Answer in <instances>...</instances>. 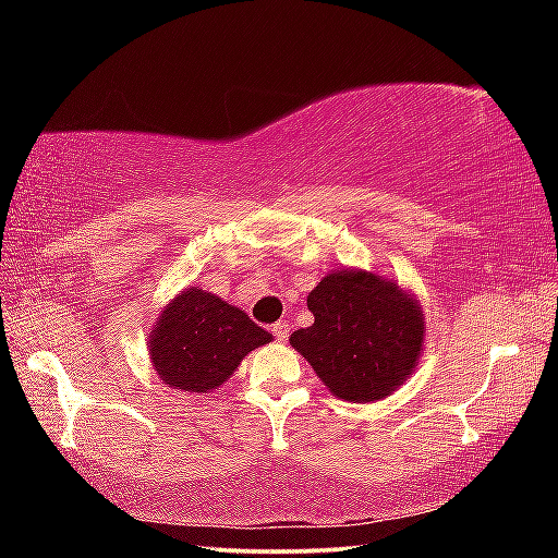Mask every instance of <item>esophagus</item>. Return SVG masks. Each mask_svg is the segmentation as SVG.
<instances>
[{
	"label": "esophagus",
	"mask_w": 558,
	"mask_h": 558,
	"mask_svg": "<svg viewBox=\"0 0 558 558\" xmlns=\"http://www.w3.org/2000/svg\"><path fill=\"white\" fill-rule=\"evenodd\" d=\"M270 332H272V337L278 339V342H286L288 335H290V325L286 323V319H280V323H276V325L270 327Z\"/></svg>",
	"instance_id": "34e87169"
}]
</instances>
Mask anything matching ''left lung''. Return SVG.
Instances as JSON below:
<instances>
[{
    "label": "left lung",
    "instance_id": "obj_1",
    "mask_svg": "<svg viewBox=\"0 0 558 558\" xmlns=\"http://www.w3.org/2000/svg\"><path fill=\"white\" fill-rule=\"evenodd\" d=\"M315 323L290 335L337 399L393 393L418 364L426 325L418 300L369 270H332L307 295Z\"/></svg>",
    "mask_w": 558,
    "mask_h": 558
}]
</instances>
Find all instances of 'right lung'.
<instances>
[{
    "label": "right lung",
    "mask_w": 558,
    "mask_h": 558,
    "mask_svg": "<svg viewBox=\"0 0 558 558\" xmlns=\"http://www.w3.org/2000/svg\"><path fill=\"white\" fill-rule=\"evenodd\" d=\"M270 339L243 310L206 290L186 288L157 317L149 359L172 389L211 393L231 379L245 354Z\"/></svg>",
    "instance_id": "add662e5"
}]
</instances>
